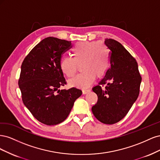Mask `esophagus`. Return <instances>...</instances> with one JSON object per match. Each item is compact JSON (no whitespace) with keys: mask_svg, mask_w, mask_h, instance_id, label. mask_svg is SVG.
Masks as SVG:
<instances>
[{"mask_svg":"<svg viewBox=\"0 0 160 160\" xmlns=\"http://www.w3.org/2000/svg\"><path fill=\"white\" fill-rule=\"evenodd\" d=\"M90 91H91V90H90V89H83V91H82V92H83V95L89 93Z\"/></svg>","mask_w":160,"mask_h":160,"instance_id":"obj_1","label":"esophagus"}]
</instances>
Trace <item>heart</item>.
I'll list each match as a JSON object with an SVG mask.
<instances>
[{
	"instance_id": "b5f03b06",
	"label": "heart",
	"mask_w": 160,
	"mask_h": 160,
	"mask_svg": "<svg viewBox=\"0 0 160 160\" xmlns=\"http://www.w3.org/2000/svg\"><path fill=\"white\" fill-rule=\"evenodd\" d=\"M72 57H65L60 62L62 72L68 77L74 76L81 65V73L69 80L71 86L88 88L93 83L96 75L102 77L109 65V53L107 46L98 41L77 42L71 49Z\"/></svg>"
}]
</instances>
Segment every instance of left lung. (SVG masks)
Instances as JSON below:
<instances>
[{
    "label": "left lung",
    "instance_id": "8db88e82",
    "mask_svg": "<svg viewBox=\"0 0 160 160\" xmlns=\"http://www.w3.org/2000/svg\"><path fill=\"white\" fill-rule=\"evenodd\" d=\"M105 44L110 50V68L92 89L98 100L91 109L99 122L111 125L122 120L138 99L142 77L136 60L120 42L105 38Z\"/></svg>",
    "mask_w": 160,
    "mask_h": 160
}]
</instances>
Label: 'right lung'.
I'll return each mask as SVG.
<instances>
[{"label": "right lung", "mask_w": 160, "mask_h": 160, "mask_svg": "<svg viewBox=\"0 0 160 160\" xmlns=\"http://www.w3.org/2000/svg\"><path fill=\"white\" fill-rule=\"evenodd\" d=\"M71 47V41L45 38L29 52L21 65L18 86L22 102L34 118L47 125L63 122L82 94L75 88L59 89L67 84L60 67L61 58Z\"/></svg>", "instance_id": "1"}]
</instances>
